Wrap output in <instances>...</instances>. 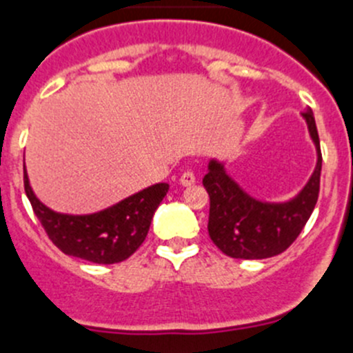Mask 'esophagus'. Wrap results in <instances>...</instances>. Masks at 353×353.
I'll return each instance as SVG.
<instances>
[{
  "mask_svg": "<svg viewBox=\"0 0 353 353\" xmlns=\"http://www.w3.org/2000/svg\"><path fill=\"white\" fill-rule=\"evenodd\" d=\"M179 181H181V184H183V186H191V184L196 183V176H194L191 170H184V172L181 174Z\"/></svg>",
  "mask_w": 353,
  "mask_h": 353,
  "instance_id": "obj_1",
  "label": "esophagus"
}]
</instances>
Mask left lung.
<instances>
[{
    "label": "left lung",
    "instance_id": "left-lung-1",
    "mask_svg": "<svg viewBox=\"0 0 353 353\" xmlns=\"http://www.w3.org/2000/svg\"><path fill=\"white\" fill-rule=\"evenodd\" d=\"M310 138L317 150V165L303 190L283 203L259 201L238 186L224 165L210 160L203 186L210 196L208 234L214 245L232 259H269L285 252L302 232L319 196V134L312 110L303 112Z\"/></svg>",
    "mask_w": 353,
    "mask_h": 353
}]
</instances>
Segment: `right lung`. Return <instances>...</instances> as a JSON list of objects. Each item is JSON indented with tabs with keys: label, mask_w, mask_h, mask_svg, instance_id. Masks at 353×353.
<instances>
[{
	"label": "right lung",
	"mask_w": 353,
	"mask_h": 353,
	"mask_svg": "<svg viewBox=\"0 0 353 353\" xmlns=\"http://www.w3.org/2000/svg\"><path fill=\"white\" fill-rule=\"evenodd\" d=\"M23 188L53 245L65 255L94 263H117L129 259L145 241L153 214L169 191V184L159 183L97 214L68 215L53 212L37 200L26 169Z\"/></svg>",
	"instance_id": "1"
}]
</instances>
